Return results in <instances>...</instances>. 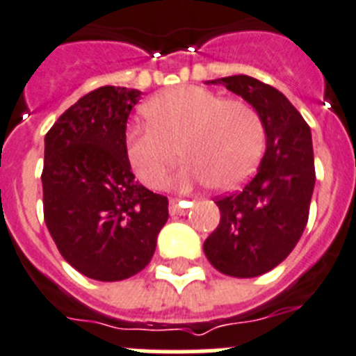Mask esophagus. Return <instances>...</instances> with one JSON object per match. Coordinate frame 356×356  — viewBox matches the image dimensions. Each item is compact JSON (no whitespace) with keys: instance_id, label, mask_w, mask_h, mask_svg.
<instances>
[{"instance_id":"1","label":"esophagus","mask_w":356,"mask_h":356,"mask_svg":"<svg viewBox=\"0 0 356 356\" xmlns=\"http://www.w3.org/2000/svg\"><path fill=\"white\" fill-rule=\"evenodd\" d=\"M188 208H190V202H179L177 199H170V213L172 215H186Z\"/></svg>"}]
</instances>
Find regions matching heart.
I'll return each mask as SVG.
<instances>
[{"label": "heart", "instance_id": "1", "mask_svg": "<svg viewBox=\"0 0 356 356\" xmlns=\"http://www.w3.org/2000/svg\"><path fill=\"white\" fill-rule=\"evenodd\" d=\"M143 113L148 125L127 129L125 154L136 177L150 188L163 186L179 148L188 159L175 179L181 190L197 182L233 190L254 172L264 152V123L243 100L184 86L154 97Z\"/></svg>", "mask_w": 356, "mask_h": 356}]
</instances>
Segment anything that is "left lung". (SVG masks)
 I'll return each instance as SVG.
<instances>
[{"mask_svg": "<svg viewBox=\"0 0 356 356\" xmlns=\"http://www.w3.org/2000/svg\"><path fill=\"white\" fill-rule=\"evenodd\" d=\"M242 97L264 123L267 150L254 177L216 199L220 224L204 254L225 276L256 277L292 252L307 227L315 186L312 132L283 92L247 75L209 80Z\"/></svg>", "mask_w": 356, "mask_h": 356, "instance_id": "left-lung-1", "label": "left lung"}]
</instances>
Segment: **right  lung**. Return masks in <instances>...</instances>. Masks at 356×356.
Here are the masks:
<instances>
[{
  "mask_svg": "<svg viewBox=\"0 0 356 356\" xmlns=\"http://www.w3.org/2000/svg\"><path fill=\"white\" fill-rule=\"evenodd\" d=\"M138 89L88 92L44 138V222L58 252L98 281L143 270L168 220V199L134 179L125 154L127 120Z\"/></svg>",
  "mask_w": 356,
  "mask_h": 356,
  "instance_id": "add662e5",
  "label": "right lung"
}]
</instances>
